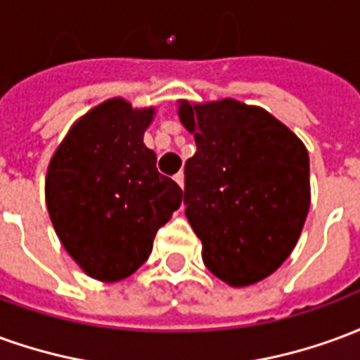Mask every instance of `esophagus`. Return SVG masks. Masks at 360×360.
I'll return each mask as SVG.
<instances>
[{
  "label": "esophagus",
  "instance_id": "esophagus-1",
  "mask_svg": "<svg viewBox=\"0 0 360 360\" xmlns=\"http://www.w3.org/2000/svg\"><path fill=\"white\" fill-rule=\"evenodd\" d=\"M173 179L177 181V185H179V187H183V185H185V173L183 172L175 173V175H173Z\"/></svg>",
  "mask_w": 360,
  "mask_h": 360
}]
</instances>
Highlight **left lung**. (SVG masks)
<instances>
[{
    "label": "left lung",
    "mask_w": 360,
    "mask_h": 360,
    "mask_svg": "<svg viewBox=\"0 0 360 360\" xmlns=\"http://www.w3.org/2000/svg\"><path fill=\"white\" fill-rule=\"evenodd\" d=\"M179 117L195 133L183 202L204 264L233 287L268 278L291 255L309 214L304 144L268 111L237 100L181 102Z\"/></svg>",
    "instance_id": "left-lung-1"
}]
</instances>
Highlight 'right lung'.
I'll return each instance as SVG.
<instances>
[{"label":"right lung","mask_w":360,"mask_h":360,"mask_svg":"<svg viewBox=\"0 0 360 360\" xmlns=\"http://www.w3.org/2000/svg\"><path fill=\"white\" fill-rule=\"evenodd\" d=\"M154 110L121 98L89 111L53 154L46 204L65 250L92 278L119 281L152 252L158 229L181 206L183 191L158 172L142 136Z\"/></svg>","instance_id":"obj_1"}]
</instances>
